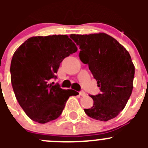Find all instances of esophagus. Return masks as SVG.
I'll use <instances>...</instances> for the list:
<instances>
[{"label": "esophagus", "mask_w": 148, "mask_h": 148, "mask_svg": "<svg viewBox=\"0 0 148 148\" xmlns=\"http://www.w3.org/2000/svg\"><path fill=\"white\" fill-rule=\"evenodd\" d=\"M79 95L82 97H84L86 95V93L84 92H83V91H82V92H79Z\"/></svg>", "instance_id": "esophagus-1"}]
</instances>
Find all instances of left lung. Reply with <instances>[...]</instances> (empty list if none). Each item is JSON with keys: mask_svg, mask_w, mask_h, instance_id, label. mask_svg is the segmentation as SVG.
<instances>
[{"mask_svg": "<svg viewBox=\"0 0 148 148\" xmlns=\"http://www.w3.org/2000/svg\"><path fill=\"white\" fill-rule=\"evenodd\" d=\"M70 38L79 46L80 60L89 66L101 91L90 95L94 104L84 109L85 113L100 121L114 118L125 108L133 88L135 66L129 52L104 33L71 34Z\"/></svg>", "mask_w": 148, "mask_h": 148, "instance_id": "left-lung-1", "label": "left lung"}]
</instances>
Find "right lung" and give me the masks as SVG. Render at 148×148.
Listing matches in <instances>:
<instances>
[{
    "instance_id": "right-lung-1",
    "label": "right lung",
    "mask_w": 148,
    "mask_h": 148,
    "mask_svg": "<svg viewBox=\"0 0 148 148\" xmlns=\"http://www.w3.org/2000/svg\"><path fill=\"white\" fill-rule=\"evenodd\" d=\"M77 47L66 35L33 36L19 46L10 63V80L16 99L33 121L44 124L61 115L66 101L78 92L62 89L56 78L61 62Z\"/></svg>"
}]
</instances>
